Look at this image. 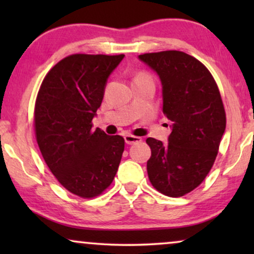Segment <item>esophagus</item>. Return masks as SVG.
Returning <instances> with one entry per match:
<instances>
[{
    "instance_id": "1",
    "label": "esophagus",
    "mask_w": 254,
    "mask_h": 254,
    "mask_svg": "<svg viewBox=\"0 0 254 254\" xmlns=\"http://www.w3.org/2000/svg\"><path fill=\"white\" fill-rule=\"evenodd\" d=\"M141 141H142V138L138 136H134V135H131V134L125 135V142H126L127 144L138 143V142H141Z\"/></svg>"
}]
</instances>
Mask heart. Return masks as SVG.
Returning a JSON list of instances; mask_svg holds the SVG:
<instances>
[{"label":"heart","mask_w":254,"mask_h":254,"mask_svg":"<svg viewBox=\"0 0 254 254\" xmlns=\"http://www.w3.org/2000/svg\"><path fill=\"white\" fill-rule=\"evenodd\" d=\"M145 76H148L147 74H143V72H140V74H137L135 77H145Z\"/></svg>","instance_id":"1"}]
</instances>
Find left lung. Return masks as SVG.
Here are the masks:
<instances>
[{"mask_svg": "<svg viewBox=\"0 0 254 254\" xmlns=\"http://www.w3.org/2000/svg\"><path fill=\"white\" fill-rule=\"evenodd\" d=\"M157 72L163 86V113L171 121L169 142L148 137L151 185L179 197L203 182L216 159L227 125L220 90L199 60L180 51L138 55Z\"/></svg>", "mask_w": 254, "mask_h": 254, "instance_id": "obj_1", "label": "left lung"}]
</instances>
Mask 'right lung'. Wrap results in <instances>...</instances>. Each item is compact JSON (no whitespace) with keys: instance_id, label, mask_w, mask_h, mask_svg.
<instances>
[{"instance_id":"1","label":"right lung","mask_w":254,"mask_h":254,"mask_svg":"<svg viewBox=\"0 0 254 254\" xmlns=\"http://www.w3.org/2000/svg\"><path fill=\"white\" fill-rule=\"evenodd\" d=\"M125 55L72 54L45 76L34 105L40 152L58 182L91 199L112 184L125 149L120 135L92 129L107 78Z\"/></svg>"}]
</instances>
